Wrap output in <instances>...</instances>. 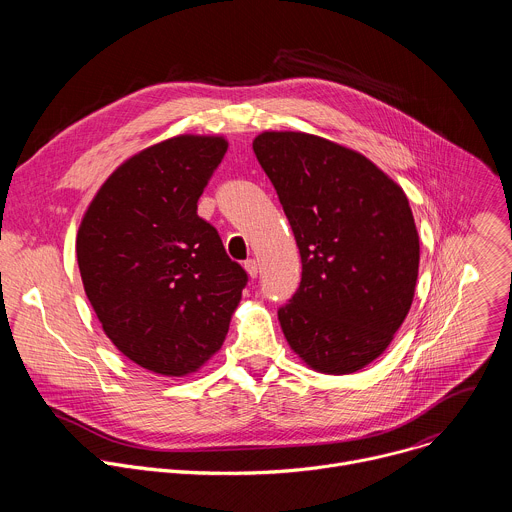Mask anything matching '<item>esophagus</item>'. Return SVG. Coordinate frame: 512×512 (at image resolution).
<instances>
[{
	"mask_svg": "<svg viewBox=\"0 0 512 512\" xmlns=\"http://www.w3.org/2000/svg\"><path fill=\"white\" fill-rule=\"evenodd\" d=\"M245 271H247V275H249L251 279H255V277H257V273H259V263H257L255 259L245 261Z\"/></svg>",
	"mask_w": 512,
	"mask_h": 512,
	"instance_id": "34e87169",
	"label": "esophagus"
}]
</instances>
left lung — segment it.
Here are the masks:
<instances>
[{
	"instance_id": "8db88e82",
	"label": "left lung",
	"mask_w": 512,
	"mask_h": 512,
	"mask_svg": "<svg viewBox=\"0 0 512 512\" xmlns=\"http://www.w3.org/2000/svg\"><path fill=\"white\" fill-rule=\"evenodd\" d=\"M253 152L302 255L277 316L308 369L350 375L379 358L415 296L419 235L403 188L377 164L306 131H263Z\"/></svg>"
}]
</instances>
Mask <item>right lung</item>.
Wrapping results in <instances>:
<instances>
[{
    "label": "right lung",
    "mask_w": 512,
    "mask_h": 512,
    "mask_svg": "<svg viewBox=\"0 0 512 512\" xmlns=\"http://www.w3.org/2000/svg\"><path fill=\"white\" fill-rule=\"evenodd\" d=\"M225 135L182 133L127 158L77 233L85 294L115 348L141 369L188 377L221 350L247 273L196 202Z\"/></svg>",
    "instance_id": "right-lung-1"
}]
</instances>
